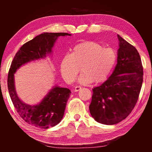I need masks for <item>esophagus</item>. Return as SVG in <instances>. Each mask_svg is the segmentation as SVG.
I'll use <instances>...</instances> for the list:
<instances>
[{
	"instance_id": "obj_1",
	"label": "esophagus",
	"mask_w": 152,
	"mask_h": 152,
	"mask_svg": "<svg viewBox=\"0 0 152 152\" xmlns=\"http://www.w3.org/2000/svg\"><path fill=\"white\" fill-rule=\"evenodd\" d=\"M81 87L80 86H76L75 87V88H74V92H78V91H79L80 90H81Z\"/></svg>"
}]
</instances>
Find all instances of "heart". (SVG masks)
Segmentation results:
<instances>
[{"mask_svg": "<svg viewBox=\"0 0 152 152\" xmlns=\"http://www.w3.org/2000/svg\"><path fill=\"white\" fill-rule=\"evenodd\" d=\"M117 53L114 50L104 48L101 43L86 42L76 45L71 54H66L61 59L60 72L64 80L72 83L80 71H82L78 81L87 84L106 81L117 62Z\"/></svg>", "mask_w": 152, "mask_h": 152, "instance_id": "b5f03b06", "label": "heart"}]
</instances>
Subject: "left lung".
Returning <instances> with one entry per match:
<instances>
[{
	"label": "left lung",
	"instance_id": "1",
	"mask_svg": "<svg viewBox=\"0 0 152 152\" xmlns=\"http://www.w3.org/2000/svg\"><path fill=\"white\" fill-rule=\"evenodd\" d=\"M117 64L110 78L93 88L90 113L96 121L114 125L125 119L137 103L143 83V66L134 46L117 35Z\"/></svg>",
	"mask_w": 152,
	"mask_h": 152
}]
</instances>
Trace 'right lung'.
<instances>
[{
	"mask_svg": "<svg viewBox=\"0 0 152 152\" xmlns=\"http://www.w3.org/2000/svg\"><path fill=\"white\" fill-rule=\"evenodd\" d=\"M71 35L67 33H43L23 45L12 60L7 78L10 97L17 112L25 122L42 129L54 127L61 121L67 101L71 94L68 88L55 86L39 104L31 106L18 98L15 90L14 74L20 66L31 60L45 57L51 52L59 36Z\"/></svg>",
	"mask_w": 152,
	"mask_h": 152,
	"instance_id": "add662e5",
	"label": "right lung"
}]
</instances>
